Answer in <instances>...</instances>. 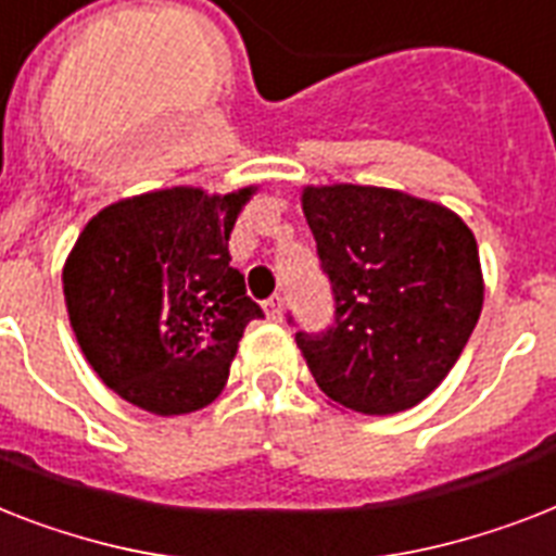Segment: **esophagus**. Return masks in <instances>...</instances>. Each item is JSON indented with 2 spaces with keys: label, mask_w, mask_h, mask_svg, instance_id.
<instances>
[{
  "label": "esophagus",
  "mask_w": 556,
  "mask_h": 556,
  "mask_svg": "<svg viewBox=\"0 0 556 556\" xmlns=\"http://www.w3.org/2000/svg\"><path fill=\"white\" fill-rule=\"evenodd\" d=\"M263 311L270 323H279V319H282V300H279V296H270V300L263 302Z\"/></svg>",
  "instance_id": "esophagus-1"
}]
</instances>
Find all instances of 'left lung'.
I'll list each match as a JSON object with an SVG mask.
<instances>
[{"label":"left lung","instance_id":"obj_1","mask_svg":"<svg viewBox=\"0 0 556 556\" xmlns=\"http://www.w3.org/2000/svg\"><path fill=\"white\" fill-rule=\"evenodd\" d=\"M302 211L337 305L328 331H296L319 391L377 417L414 408L480 319L471 228L445 205L374 185H308Z\"/></svg>","mask_w":556,"mask_h":556}]
</instances>
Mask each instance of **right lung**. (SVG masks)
Masks as SVG:
<instances>
[{"instance_id":"1","label":"right lung","mask_w":556,"mask_h":556,"mask_svg":"<svg viewBox=\"0 0 556 556\" xmlns=\"http://www.w3.org/2000/svg\"><path fill=\"white\" fill-rule=\"evenodd\" d=\"M251 188H165L102 207L62 268L76 342L99 380L174 417L223 391L242 331L263 308L231 268L228 239Z\"/></svg>"}]
</instances>
